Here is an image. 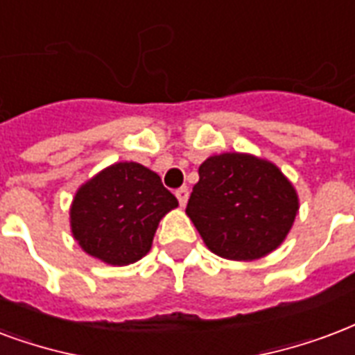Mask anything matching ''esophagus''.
<instances>
[{
	"label": "esophagus",
	"instance_id": "obj_1",
	"mask_svg": "<svg viewBox=\"0 0 355 355\" xmlns=\"http://www.w3.org/2000/svg\"><path fill=\"white\" fill-rule=\"evenodd\" d=\"M175 196H177L178 202H180V207H184L186 202H188V197H189V191L186 186H182V188H178L177 191H175Z\"/></svg>",
	"mask_w": 355,
	"mask_h": 355
}]
</instances>
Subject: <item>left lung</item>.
<instances>
[{
    "instance_id": "8db88e82",
    "label": "left lung",
    "mask_w": 355,
    "mask_h": 355,
    "mask_svg": "<svg viewBox=\"0 0 355 355\" xmlns=\"http://www.w3.org/2000/svg\"><path fill=\"white\" fill-rule=\"evenodd\" d=\"M186 214L212 253L253 261L285 240L297 214V196L274 164L225 153L201 164Z\"/></svg>"
}]
</instances>
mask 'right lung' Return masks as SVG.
<instances>
[{"label":"right lung","mask_w":355,"mask_h":355,"mask_svg":"<svg viewBox=\"0 0 355 355\" xmlns=\"http://www.w3.org/2000/svg\"><path fill=\"white\" fill-rule=\"evenodd\" d=\"M178 207L154 171L135 162L107 167L83 184L70 208V225L83 251L124 266L147 255L159 220Z\"/></svg>","instance_id":"right-lung-1"}]
</instances>
